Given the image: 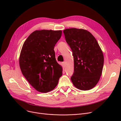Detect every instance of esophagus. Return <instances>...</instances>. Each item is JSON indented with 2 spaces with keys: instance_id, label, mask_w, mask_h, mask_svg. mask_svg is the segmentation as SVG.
<instances>
[{
  "instance_id": "obj_1",
  "label": "esophagus",
  "mask_w": 121,
  "mask_h": 121,
  "mask_svg": "<svg viewBox=\"0 0 121 121\" xmlns=\"http://www.w3.org/2000/svg\"><path fill=\"white\" fill-rule=\"evenodd\" d=\"M62 65H63V67H65V66H66V63L65 62H62Z\"/></svg>"
}]
</instances>
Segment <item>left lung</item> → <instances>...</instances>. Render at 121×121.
I'll list each match as a JSON object with an SVG mask.
<instances>
[{
	"label": "left lung",
	"mask_w": 121,
	"mask_h": 121,
	"mask_svg": "<svg viewBox=\"0 0 121 121\" xmlns=\"http://www.w3.org/2000/svg\"><path fill=\"white\" fill-rule=\"evenodd\" d=\"M63 32L74 58V73L71 78L73 83L79 90H90L97 85L102 73V50L87 30L73 28L65 29Z\"/></svg>",
	"instance_id": "obj_1"
}]
</instances>
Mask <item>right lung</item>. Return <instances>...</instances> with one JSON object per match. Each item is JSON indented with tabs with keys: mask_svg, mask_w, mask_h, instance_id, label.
Wrapping results in <instances>:
<instances>
[{
	"mask_svg": "<svg viewBox=\"0 0 121 121\" xmlns=\"http://www.w3.org/2000/svg\"><path fill=\"white\" fill-rule=\"evenodd\" d=\"M61 35V30H36L23 44L19 59L21 71L40 92L53 90L62 75V68L56 60L54 50Z\"/></svg>",
	"mask_w": 121,
	"mask_h": 121,
	"instance_id": "obj_1",
	"label": "right lung"
}]
</instances>
